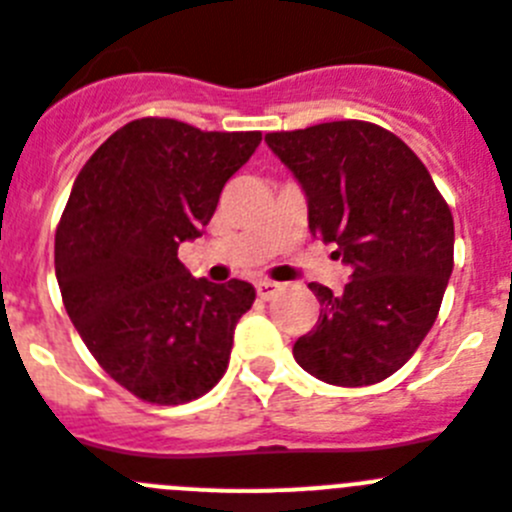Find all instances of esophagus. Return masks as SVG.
<instances>
[{
  "label": "esophagus",
  "instance_id": "34e87169",
  "mask_svg": "<svg viewBox=\"0 0 512 512\" xmlns=\"http://www.w3.org/2000/svg\"><path fill=\"white\" fill-rule=\"evenodd\" d=\"M255 288H257V296H260L262 301H267V298L275 296V290H278L280 285L273 283V280H257Z\"/></svg>",
  "mask_w": 512,
  "mask_h": 512
}]
</instances>
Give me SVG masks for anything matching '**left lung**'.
I'll return each mask as SVG.
<instances>
[{"instance_id":"obj_1","label":"left lung","mask_w":512,"mask_h":512,"mask_svg":"<svg viewBox=\"0 0 512 512\" xmlns=\"http://www.w3.org/2000/svg\"><path fill=\"white\" fill-rule=\"evenodd\" d=\"M265 142L301 186L311 234L352 273L342 293L308 285L319 321L293 357L329 385H375L434 326L454 267L449 206L411 147L377 124L324 122Z\"/></svg>"}]
</instances>
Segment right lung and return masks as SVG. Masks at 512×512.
Segmentation results:
<instances>
[{"mask_svg":"<svg viewBox=\"0 0 512 512\" xmlns=\"http://www.w3.org/2000/svg\"><path fill=\"white\" fill-rule=\"evenodd\" d=\"M260 132L135 119L81 168L55 232V278L73 326L114 380L147 403L209 393L250 311L245 280L193 278L181 242L204 234Z\"/></svg>","mask_w":512,"mask_h":512,"instance_id":"right-lung-1","label":"right lung"}]
</instances>
